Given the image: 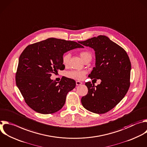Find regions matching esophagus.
I'll list each match as a JSON object with an SVG mask.
<instances>
[{
  "label": "esophagus",
  "mask_w": 147,
  "mask_h": 147,
  "mask_svg": "<svg viewBox=\"0 0 147 147\" xmlns=\"http://www.w3.org/2000/svg\"><path fill=\"white\" fill-rule=\"evenodd\" d=\"M76 85H80L82 84V82H80V81H76Z\"/></svg>",
  "instance_id": "1"
}]
</instances>
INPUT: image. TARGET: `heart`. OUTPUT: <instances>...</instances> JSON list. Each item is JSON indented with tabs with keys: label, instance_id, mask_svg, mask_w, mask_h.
Returning a JSON list of instances; mask_svg holds the SVG:
<instances>
[{
	"label": "heart",
	"instance_id": "heart-1",
	"mask_svg": "<svg viewBox=\"0 0 147 147\" xmlns=\"http://www.w3.org/2000/svg\"><path fill=\"white\" fill-rule=\"evenodd\" d=\"M79 55L80 58L82 59V60L84 62L86 61L87 59H92V54L90 52L88 51H81ZM70 56H71L70 54L69 53H66L63 55L62 63L64 65L67 66L69 64ZM85 74H86L85 71H77V70L70 71L67 73V76L68 77L74 79V80H81L84 79Z\"/></svg>",
	"mask_w": 147,
	"mask_h": 147
}]
</instances>
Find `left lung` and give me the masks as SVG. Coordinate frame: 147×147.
I'll return each mask as SVG.
<instances>
[{"label":"left lung","mask_w":147,"mask_h":147,"mask_svg":"<svg viewBox=\"0 0 147 147\" xmlns=\"http://www.w3.org/2000/svg\"><path fill=\"white\" fill-rule=\"evenodd\" d=\"M79 42L94 50L96 66L89 77L102 81L95 86L90 82L85 83L88 91L81 98V103L92 113H106L122 100L129 90L131 70L129 58L123 48L105 36Z\"/></svg>","instance_id":"8db88e82"}]
</instances>
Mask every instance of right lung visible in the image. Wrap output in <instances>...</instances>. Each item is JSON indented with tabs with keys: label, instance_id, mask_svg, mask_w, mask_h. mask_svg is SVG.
<instances>
[{
	"label": "right lung",
	"instance_id": "1",
	"mask_svg": "<svg viewBox=\"0 0 147 147\" xmlns=\"http://www.w3.org/2000/svg\"><path fill=\"white\" fill-rule=\"evenodd\" d=\"M84 47L77 42L50 38L28 45L21 53L16 82L27 105L37 113L53 114L64 106L67 93L76 81L62 77L59 82L50 78L62 70V57L66 52Z\"/></svg>",
	"mask_w": 147,
	"mask_h": 147
}]
</instances>
